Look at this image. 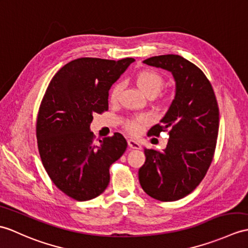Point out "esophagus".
Masks as SVG:
<instances>
[{"label":"esophagus","instance_id":"34e87169","mask_svg":"<svg viewBox=\"0 0 248 248\" xmlns=\"http://www.w3.org/2000/svg\"><path fill=\"white\" fill-rule=\"evenodd\" d=\"M128 145H129V147L131 149H140L141 148L140 143L138 142V141H136V140H128Z\"/></svg>","mask_w":248,"mask_h":248}]
</instances>
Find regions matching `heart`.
Listing matches in <instances>:
<instances>
[{
	"mask_svg": "<svg viewBox=\"0 0 248 248\" xmlns=\"http://www.w3.org/2000/svg\"><path fill=\"white\" fill-rule=\"evenodd\" d=\"M135 81L138 85L142 93H145L147 96L150 95H156L158 92L162 89L164 84V78L162 75L158 74L157 72L152 71V70H142L138 72L135 76ZM123 90V84L120 82L115 83L111 90L110 93V101L111 102H116L118 100V97L120 92ZM148 117L145 115H140V116H137L134 118L128 119L124 124L125 129L128 130L131 134H138L142 130L143 125L148 124Z\"/></svg>",
	"mask_w": 248,
	"mask_h": 248,
	"instance_id": "b5f03b06",
	"label": "heart"
}]
</instances>
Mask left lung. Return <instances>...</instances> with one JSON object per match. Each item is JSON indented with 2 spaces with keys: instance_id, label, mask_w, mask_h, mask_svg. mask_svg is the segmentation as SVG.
<instances>
[{
  "instance_id": "obj_1",
  "label": "left lung",
  "mask_w": 248,
  "mask_h": 248,
  "mask_svg": "<svg viewBox=\"0 0 248 248\" xmlns=\"http://www.w3.org/2000/svg\"><path fill=\"white\" fill-rule=\"evenodd\" d=\"M143 63L173 75L175 96L160 123L148 133L158 136L168 131L167 147L164 151L145 149L146 162L138 178L151 198L173 202L192 192L209 169L218 133V107L205 74L183 57L155 56Z\"/></svg>"
}]
</instances>
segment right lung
I'll list each match as a JSON object with an SVG mask.
<instances>
[{"mask_svg":"<svg viewBox=\"0 0 248 248\" xmlns=\"http://www.w3.org/2000/svg\"><path fill=\"white\" fill-rule=\"evenodd\" d=\"M135 60L79 58L56 73L37 118L42 164L63 193L77 201L100 195L110 183V166L124 153L120 133L95 142L93 114L108 111V90Z\"/></svg>","mask_w":248,"mask_h":248,"instance_id":"obj_1","label":"right lung"}]
</instances>
